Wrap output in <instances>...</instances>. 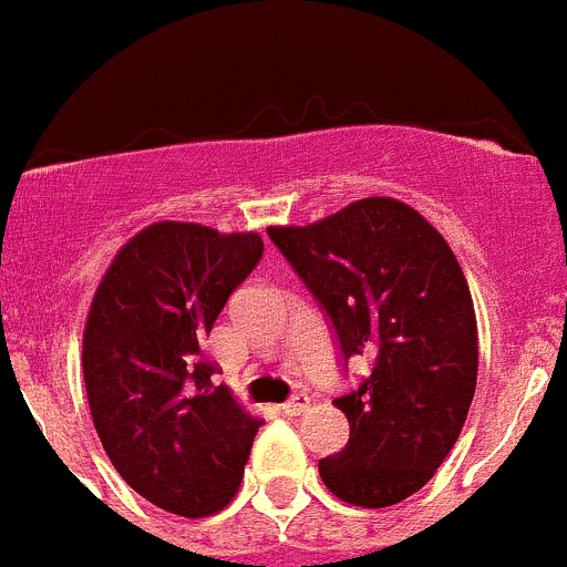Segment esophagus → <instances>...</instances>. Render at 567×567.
<instances>
[{
	"mask_svg": "<svg viewBox=\"0 0 567 567\" xmlns=\"http://www.w3.org/2000/svg\"><path fill=\"white\" fill-rule=\"evenodd\" d=\"M308 394H295L291 400H286L281 405V413H286V416H300V413L308 411Z\"/></svg>",
	"mask_w": 567,
	"mask_h": 567,
	"instance_id": "34e87169",
	"label": "esophagus"
}]
</instances>
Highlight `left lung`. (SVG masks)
Instances as JSON below:
<instances>
[{"mask_svg": "<svg viewBox=\"0 0 567 567\" xmlns=\"http://www.w3.org/2000/svg\"><path fill=\"white\" fill-rule=\"evenodd\" d=\"M267 231L328 311L344 358L372 361L358 391L333 400L350 441L319 461V476L341 502L391 507L433 480L472 408L480 344L466 276L439 228L385 195Z\"/></svg>", "mask_w": 567, "mask_h": 567, "instance_id": "left-lung-1", "label": "left lung"}]
</instances>
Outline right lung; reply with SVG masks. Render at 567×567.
Returning a JSON list of instances; mask_svg holds the SVG:
<instances>
[{"label": "right lung", "mask_w": 567, "mask_h": 567, "mask_svg": "<svg viewBox=\"0 0 567 567\" xmlns=\"http://www.w3.org/2000/svg\"><path fill=\"white\" fill-rule=\"evenodd\" d=\"M261 254L256 231L159 220L117 250L93 295L82 372L95 433L123 482L173 515L226 507L261 427L204 358Z\"/></svg>", "instance_id": "1"}]
</instances>
